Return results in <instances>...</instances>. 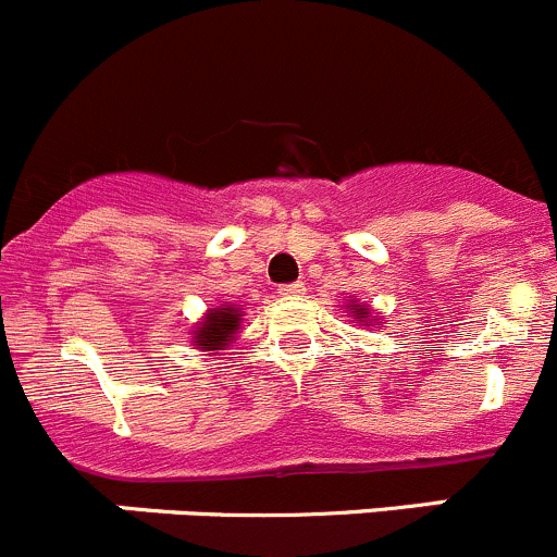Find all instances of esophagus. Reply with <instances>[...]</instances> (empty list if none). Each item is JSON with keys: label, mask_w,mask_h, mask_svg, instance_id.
I'll return each instance as SVG.
<instances>
[{"label": "esophagus", "mask_w": 557, "mask_h": 557, "mask_svg": "<svg viewBox=\"0 0 557 557\" xmlns=\"http://www.w3.org/2000/svg\"><path fill=\"white\" fill-rule=\"evenodd\" d=\"M305 283H288V285H280L277 294L285 296V299H294V296H302L305 294Z\"/></svg>", "instance_id": "obj_1"}]
</instances>
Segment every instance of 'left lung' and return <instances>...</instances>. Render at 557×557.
I'll use <instances>...</instances> for the list:
<instances>
[{
    "instance_id": "left-lung-1",
    "label": "left lung",
    "mask_w": 557,
    "mask_h": 557,
    "mask_svg": "<svg viewBox=\"0 0 557 557\" xmlns=\"http://www.w3.org/2000/svg\"><path fill=\"white\" fill-rule=\"evenodd\" d=\"M343 308L349 310L351 315H355V324L357 321H362V326H382L384 321H382V315H373L371 313V305H362V302H357V299H346V305H343Z\"/></svg>"
}]
</instances>
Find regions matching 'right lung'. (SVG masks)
<instances>
[{"label":"right lung","instance_id":"obj_1","mask_svg":"<svg viewBox=\"0 0 557 557\" xmlns=\"http://www.w3.org/2000/svg\"><path fill=\"white\" fill-rule=\"evenodd\" d=\"M242 310L231 302L206 310V315L191 330V346L208 355H220L222 349H227L242 330Z\"/></svg>","mask_w":557,"mask_h":557}]
</instances>
